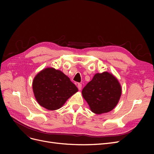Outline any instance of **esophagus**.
Returning <instances> with one entry per match:
<instances>
[{
  "label": "esophagus",
  "instance_id": "obj_1",
  "mask_svg": "<svg viewBox=\"0 0 154 154\" xmlns=\"http://www.w3.org/2000/svg\"><path fill=\"white\" fill-rule=\"evenodd\" d=\"M82 85L81 84V83H78V89L79 90H82Z\"/></svg>",
  "mask_w": 154,
  "mask_h": 154
}]
</instances>
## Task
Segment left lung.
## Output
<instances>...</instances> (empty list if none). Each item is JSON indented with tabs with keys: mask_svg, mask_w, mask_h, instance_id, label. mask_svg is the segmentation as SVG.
<instances>
[{
	"mask_svg": "<svg viewBox=\"0 0 154 154\" xmlns=\"http://www.w3.org/2000/svg\"><path fill=\"white\" fill-rule=\"evenodd\" d=\"M82 94L93 112L100 114L110 112L118 104L122 88L112 74L97 73L83 88Z\"/></svg>",
	"mask_w": 154,
	"mask_h": 154,
	"instance_id": "8db88e82",
	"label": "left lung"
}]
</instances>
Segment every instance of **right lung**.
Returning a JSON list of instances; mask_svg holds the SVG:
<instances>
[{
	"label": "right lung",
	"instance_id": "add662e5",
	"mask_svg": "<svg viewBox=\"0 0 154 154\" xmlns=\"http://www.w3.org/2000/svg\"><path fill=\"white\" fill-rule=\"evenodd\" d=\"M32 90L38 103L46 109H60L78 88L60 71L47 68L35 76Z\"/></svg>",
	"mask_w": 154,
	"mask_h": 154
}]
</instances>
